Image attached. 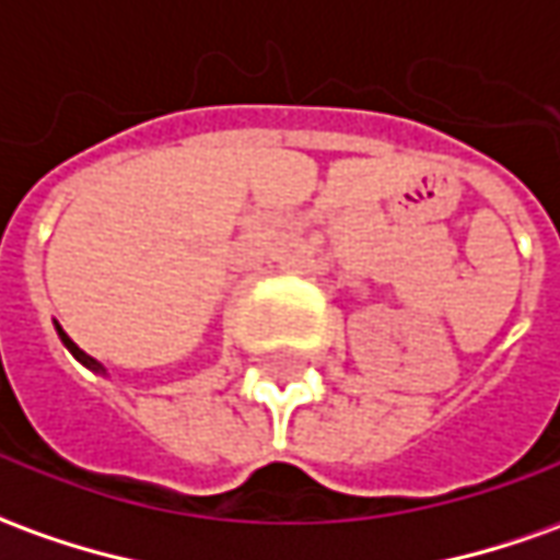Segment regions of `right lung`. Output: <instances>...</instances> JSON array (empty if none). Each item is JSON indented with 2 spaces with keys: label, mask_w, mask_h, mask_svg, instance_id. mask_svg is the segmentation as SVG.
<instances>
[{
  "label": "right lung",
  "mask_w": 560,
  "mask_h": 560,
  "mask_svg": "<svg viewBox=\"0 0 560 560\" xmlns=\"http://www.w3.org/2000/svg\"><path fill=\"white\" fill-rule=\"evenodd\" d=\"M54 326H57V335H60V341H63V345H67L69 353H72V357H75V360H79L81 365H88V369H91V372H100V375H106V369H103V365H100V362H96L94 357H88V353H84V350H81V347L75 345V341H72V338H69L67 331L60 329V323H54Z\"/></svg>",
  "instance_id": "right-lung-1"
}]
</instances>
